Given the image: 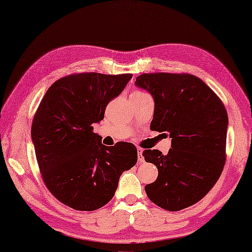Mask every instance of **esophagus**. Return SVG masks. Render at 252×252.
Segmentation results:
<instances>
[{"label":"esophagus","mask_w":252,"mask_h":252,"mask_svg":"<svg viewBox=\"0 0 252 252\" xmlns=\"http://www.w3.org/2000/svg\"><path fill=\"white\" fill-rule=\"evenodd\" d=\"M137 158H138L139 163L145 162V158L143 157V149H140V148H138L137 149Z\"/></svg>","instance_id":"obj_1"}]
</instances>
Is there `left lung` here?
Segmentation results:
<instances>
[{"instance_id": "obj_1", "label": "left lung", "mask_w": 252, "mask_h": 252, "mask_svg": "<svg viewBox=\"0 0 252 252\" xmlns=\"http://www.w3.org/2000/svg\"><path fill=\"white\" fill-rule=\"evenodd\" d=\"M135 85L154 100L150 128L168 132L171 148L143 152L158 179L145 186L153 203L180 211L200 201L220 177L225 162L228 114L217 94L191 74L145 73Z\"/></svg>"}]
</instances>
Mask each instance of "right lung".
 Wrapping results in <instances>:
<instances>
[{"mask_svg":"<svg viewBox=\"0 0 252 252\" xmlns=\"http://www.w3.org/2000/svg\"><path fill=\"white\" fill-rule=\"evenodd\" d=\"M132 74H71L52 84L32 125L38 166L44 184L61 202L77 211H94L109 202L122 172L137 162L136 147L102 144L93 125L104 118Z\"/></svg>","mask_w":252,"mask_h":252,"instance_id":"1","label":"right lung"}]
</instances>
